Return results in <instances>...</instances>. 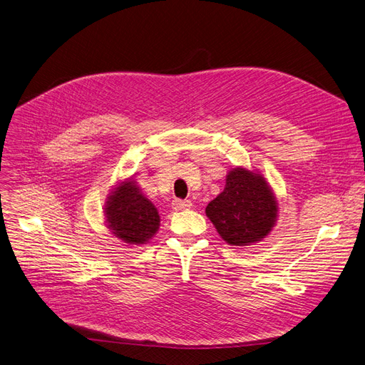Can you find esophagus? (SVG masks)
<instances>
[{
	"mask_svg": "<svg viewBox=\"0 0 365 365\" xmlns=\"http://www.w3.org/2000/svg\"><path fill=\"white\" fill-rule=\"evenodd\" d=\"M192 207V202L190 200H181V199H175L172 202V208L175 211H182V210H188Z\"/></svg>",
	"mask_w": 365,
	"mask_h": 365,
	"instance_id": "34e87169",
	"label": "esophagus"
}]
</instances>
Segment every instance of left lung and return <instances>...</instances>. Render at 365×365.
Returning a JSON list of instances; mask_svg holds the SVG:
<instances>
[{
	"label": "left lung",
	"mask_w": 365,
	"mask_h": 365,
	"mask_svg": "<svg viewBox=\"0 0 365 365\" xmlns=\"http://www.w3.org/2000/svg\"><path fill=\"white\" fill-rule=\"evenodd\" d=\"M207 217L230 245H250L272 230L279 205L271 187L255 170L233 168L225 190L208 203Z\"/></svg>",
	"instance_id": "obj_1"
}]
</instances>
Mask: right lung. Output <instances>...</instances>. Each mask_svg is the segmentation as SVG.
Returning a JSON list of instances; mask_svg holds the SVG:
<instances>
[{"label": "right lung", "instance_id": "obj_1", "mask_svg": "<svg viewBox=\"0 0 365 365\" xmlns=\"http://www.w3.org/2000/svg\"><path fill=\"white\" fill-rule=\"evenodd\" d=\"M105 207L108 227L125 244H147L158 230V211L133 178L116 184Z\"/></svg>", "mask_w": 365, "mask_h": 365}]
</instances>
